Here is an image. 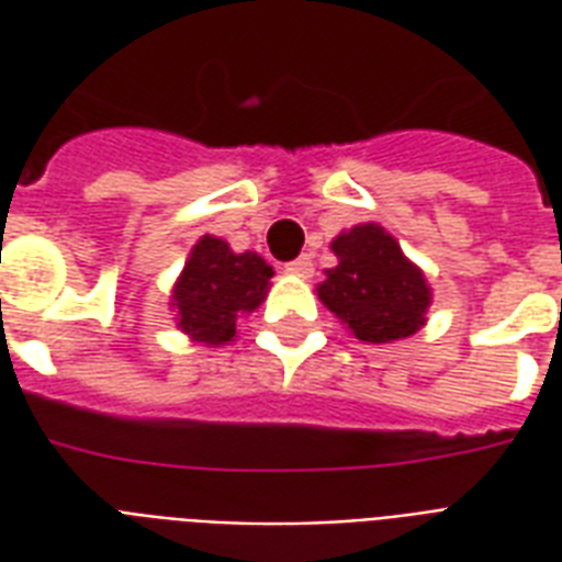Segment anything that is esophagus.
<instances>
[{
	"mask_svg": "<svg viewBox=\"0 0 562 562\" xmlns=\"http://www.w3.org/2000/svg\"><path fill=\"white\" fill-rule=\"evenodd\" d=\"M285 273L301 277V280H310V277H313V258L310 256L294 258V261H289V265H285Z\"/></svg>",
	"mask_w": 562,
	"mask_h": 562,
	"instance_id": "34e87169",
	"label": "esophagus"
}]
</instances>
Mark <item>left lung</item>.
Returning <instances> with one entry per match:
<instances>
[{
  "mask_svg": "<svg viewBox=\"0 0 562 562\" xmlns=\"http://www.w3.org/2000/svg\"><path fill=\"white\" fill-rule=\"evenodd\" d=\"M337 268L318 285V301L364 342L413 337L430 306L422 268L403 256L401 244L376 222L355 225L334 237Z\"/></svg>",
  "mask_w": 562,
  "mask_h": 562,
  "instance_id": "1",
  "label": "left lung"
}]
</instances>
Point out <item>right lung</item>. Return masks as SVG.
Wrapping results in <instances>:
<instances>
[{"mask_svg":"<svg viewBox=\"0 0 562 562\" xmlns=\"http://www.w3.org/2000/svg\"><path fill=\"white\" fill-rule=\"evenodd\" d=\"M270 277L273 268L258 252H234L222 237L204 234L173 285L177 328L207 346L232 342L237 318L265 301Z\"/></svg>","mask_w":562,"mask_h":562,"instance_id":"right-lung-1","label":"right lung"}]
</instances>
